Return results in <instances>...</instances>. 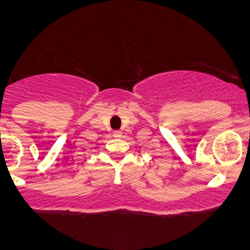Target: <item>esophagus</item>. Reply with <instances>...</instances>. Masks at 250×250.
Segmentation results:
<instances>
[{
    "instance_id": "34e87169",
    "label": "esophagus",
    "mask_w": 250,
    "mask_h": 250,
    "mask_svg": "<svg viewBox=\"0 0 250 250\" xmlns=\"http://www.w3.org/2000/svg\"><path fill=\"white\" fill-rule=\"evenodd\" d=\"M113 135L115 137H121L122 136V131L121 130H115V131H114Z\"/></svg>"
}]
</instances>
